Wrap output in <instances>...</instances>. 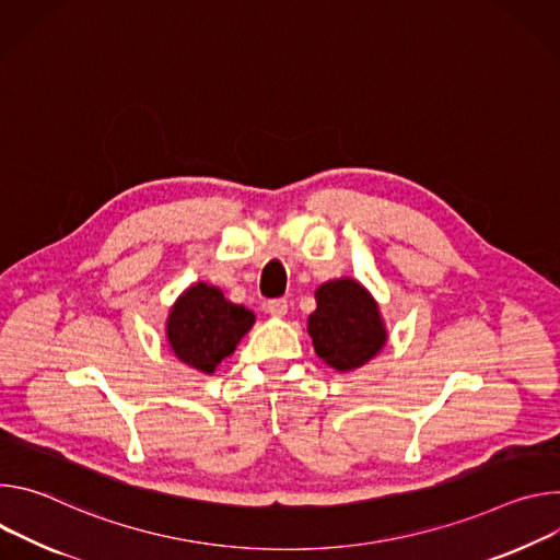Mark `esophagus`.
I'll use <instances>...</instances> for the list:
<instances>
[{"label":"esophagus","mask_w":560,"mask_h":560,"mask_svg":"<svg viewBox=\"0 0 560 560\" xmlns=\"http://www.w3.org/2000/svg\"><path fill=\"white\" fill-rule=\"evenodd\" d=\"M287 308H289V304H287L284 298H278V300H269V302H267V312H269L271 316H284Z\"/></svg>","instance_id":"34e87169"}]
</instances>
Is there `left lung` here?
I'll list each match as a JSON object with an SVG mask.
<instances>
[{
	"instance_id": "obj_1",
	"label": "left lung",
	"mask_w": 560,
	"mask_h": 560,
	"mask_svg": "<svg viewBox=\"0 0 560 560\" xmlns=\"http://www.w3.org/2000/svg\"><path fill=\"white\" fill-rule=\"evenodd\" d=\"M316 302L306 329L327 364L338 371L358 369L383 349L387 334L378 304L360 282L349 278L327 282L316 291Z\"/></svg>"
}]
</instances>
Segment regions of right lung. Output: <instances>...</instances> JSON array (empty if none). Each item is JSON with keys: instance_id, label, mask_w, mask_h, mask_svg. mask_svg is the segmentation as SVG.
I'll list each match as a JSON object with an SVG mask.
<instances>
[{"instance_id": "right-lung-1", "label": "right lung", "mask_w": 560, "mask_h": 560, "mask_svg": "<svg viewBox=\"0 0 560 560\" xmlns=\"http://www.w3.org/2000/svg\"><path fill=\"white\" fill-rule=\"evenodd\" d=\"M254 320L248 308L224 300L220 289L200 282L186 289L173 304L166 336L173 353L182 362L211 374L233 353Z\"/></svg>"}]
</instances>
